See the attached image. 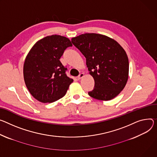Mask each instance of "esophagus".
I'll list each match as a JSON object with an SVG mask.
<instances>
[{
	"label": "esophagus",
	"instance_id": "obj_1",
	"mask_svg": "<svg viewBox=\"0 0 157 157\" xmlns=\"http://www.w3.org/2000/svg\"><path fill=\"white\" fill-rule=\"evenodd\" d=\"M84 76V73H81V74H79V76H78V79H81Z\"/></svg>",
	"mask_w": 157,
	"mask_h": 157
}]
</instances>
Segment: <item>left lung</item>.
Here are the masks:
<instances>
[{"instance_id":"obj_1","label":"left lung","mask_w":157,"mask_h":157,"mask_svg":"<svg viewBox=\"0 0 157 157\" xmlns=\"http://www.w3.org/2000/svg\"><path fill=\"white\" fill-rule=\"evenodd\" d=\"M71 42L84 56L94 86L88 94L108 101L123 90L128 79L129 62L123 48L114 39L99 34L86 33Z\"/></svg>"}]
</instances>
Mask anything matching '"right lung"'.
<instances>
[{"mask_svg": "<svg viewBox=\"0 0 157 157\" xmlns=\"http://www.w3.org/2000/svg\"><path fill=\"white\" fill-rule=\"evenodd\" d=\"M70 40L52 35L44 37L33 46L24 64V79L28 90L40 102L52 103L63 98L73 79L67 76L59 59Z\"/></svg>", "mask_w": 157, "mask_h": 157, "instance_id": "obj_1", "label": "right lung"}]
</instances>
